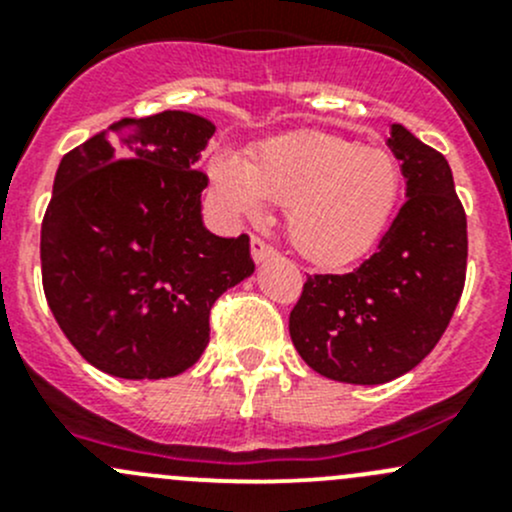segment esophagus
I'll return each mask as SVG.
<instances>
[{
  "mask_svg": "<svg viewBox=\"0 0 512 512\" xmlns=\"http://www.w3.org/2000/svg\"><path fill=\"white\" fill-rule=\"evenodd\" d=\"M250 252H252V260L255 262H265V260H270V257H275V247L267 245V242L257 235L250 240Z\"/></svg>",
  "mask_w": 512,
  "mask_h": 512,
  "instance_id": "1",
  "label": "esophagus"
}]
</instances>
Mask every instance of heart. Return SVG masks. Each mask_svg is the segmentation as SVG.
<instances>
[{
    "instance_id": "obj_1",
    "label": "heart",
    "mask_w": 512,
    "mask_h": 512,
    "mask_svg": "<svg viewBox=\"0 0 512 512\" xmlns=\"http://www.w3.org/2000/svg\"><path fill=\"white\" fill-rule=\"evenodd\" d=\"M210 178L220 200L242 218H257L262 200L287 205L289 240L322 267L366 255L389 230L404 188L399 160L389 151L322 131L270 138L245 165L218 158Z\"/></svg>"
}]
</instances>
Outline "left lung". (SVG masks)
<instances>
[{
  "instance_id": "8db88e82",
  "label": "left lung",
  "mask_w": 512,
  "mask_h": 512,
  "mask_svg": "<svg viewBox=\"0 0 512 512\" xmlns=\"http://www.w3.org/2000/svg\"><path fill=\"white\" fill-rule=\"evenodd\" d=\"M389 148L409 200L369 260L347 275H309L289 312L299 356L344 384H386L421 364L466 285V210L451 165L401 123Z\"/></svg>"
}]
</instances>
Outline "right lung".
Returning <instances> with one entry per match:
<instances>
[{
	"label": "right lung",
	"instance_id": "add662e5",
	"mask_svg": "<svg viewBox=\"0 0 512 512\" xmlns=\"http://www.w3.org/2000/svg\"><path fill=\"white\" fill-rule=\"evenodd\" d=\"M215 126L121 118L61 158L41 223V282L61 332L118 379H168L210 342V309L255 272L250 237L205 230L200 153Z\"/></svg>",
	"mask_w": 512,
	"mask_h": 512
}]
</instances>
